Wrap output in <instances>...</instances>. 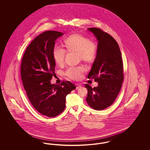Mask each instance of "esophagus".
I'll list each match as a JSON object with an SVG mask.
<instances>
[{
	"instance_id": "1",
	"label": "esophagus",
	"mask_w": 150,
	"mask_h": 150,
	"mask_svg": "<svg viewBox=\"0 0 150 150\" xmlns=\"http://www.w3.org/2000/svg\"><path fill=\"white\" fill-rule=\"evenodd\" d=\"M76 89H79V88H80L81 86V85H80V84H76Z\"/></svg>"
}]
</instances>
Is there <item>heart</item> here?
Listing matches in <instances>:
<instances>
[{"mask_svg": "<svg viewBox=\"0 0 150 150\" xmlns=\"http://www.w3.org/2000/svg\"><path fill=\"white\" fill-rule=\"evenodd\" d=\"M63 45L65 50L55 47L52 50L53 57L58 66H61L64 64L66 51L67 52H77L80 60L88 64H92L95 61L97 50V45L90 39L79 34H72L66 37L64 40ZM86 67L83 66L69 67L64 72V75L74 80H78L81 78L83 74L86 71Z\"/></svg>", "mask_w": 150, "mask_h": 150, "instance_id": "obj_1", "label": "heart"}]
</instances>
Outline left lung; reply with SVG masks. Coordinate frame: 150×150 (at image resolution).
Masks as SVG:
<instances>
[{"label": "left lung", "instance_id": "obj_1", "mask_svg": "<svg viewBox=\"0 0 150 150\" xmlns=\"http://www.w3.org/2000/svg\"><path fill=\"white\" fill-rule=\"evenodd\" d=\"M98 40L97 54L88 78L98 86L92 88L88 84L86 102L96 110L110 106L116 100L124 80L123 62L119 45L114 38L99 28H89Z\"/></svg>", "mask_w": 150, "mask_h": 150}]
</instances>
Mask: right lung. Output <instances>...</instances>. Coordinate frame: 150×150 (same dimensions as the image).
<instances>
[{
    "label": "right lung",
    "mask_w": 150,
    "mask_h": 150,
    "mask_svg": "<svg viewBox=\"0 0 150 150\" xmlns=\"http://www.w3.org/2000/svg\"><path fill=\"white\" fill-rule=\"evenodd\" d=\"M63 35L56 31L42 33L29 44L22 59V81L29 100L36 110L50 117L64 111L66 96L76 88L69 81L50 83L56 66L52 50L56 40Z\"/></svg>",
    "instance_id": "obj_1"
}]
</instances>
